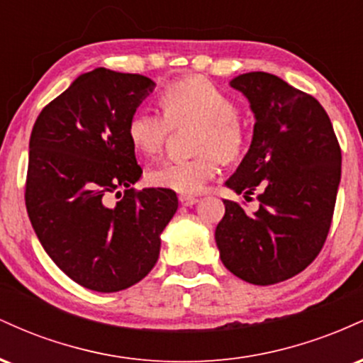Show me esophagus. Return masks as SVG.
Listing matches in <instances>:
<instances>
[{"label": "esophagus", "mask_w": 363, "mask_h": 363, "mask_svg": "<svg viewBox=\"0 0 363 363\" xmlns=\"http://www.w3.org/2000/svg\"><path fill=\"white\" fill-rule=\"evenodd\" d=\"M179 203H181L182 206H193L198 203V198H194V196H187V194H181L179 196Z\"/></svg>", "instance_id": "1"}]
</instances>
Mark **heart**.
I'll return each instance as SVG.
<instances>
[{
    "label": "heart",
    "mask_w": 363,
    "mask_h": 363,
    "mask_svg": "<svg viewBox=\"0 0 363 363\" xmlns=\"http://www.w3.org/2000/svg\"><path fill=\"white\" fill-rule=\"evenodd\" d=\"M160 112L141 106L128 121V138L143 155L162 148L170 129L187 121H199L196 150L199 155L187 160H167L148 169L147 181L153 187L198 194L220 172V157L232 160L244 145V129L237 118L234 101L205 78H184L162 90Z\"/></svg>",
    "instance_id": "obj_1"
}]
</instances>
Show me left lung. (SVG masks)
<instances>
[{
    "label": "left lung",
    "mask_w": 363,
    "mask_h": 363,
    "mask_svg": "<svg viewBox=\"0 0 363 363\" xmlns=\"http://www.w3.org/2000/svg\"><path fill=\"white\" fill-rule=\"evenodd\" d=\"M249 101L252 141L225 186L244 198L257 191L252 213L225 199L215 240L225 268L252 285L295 277L315 259L335 211L341 150L326 111L312 95L274 74L230 80Z\"/></svg>",
    "instance_id": "obj_1"
}]
</instances>
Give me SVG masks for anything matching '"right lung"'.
Returning a JSON list of instances; mask_svg holds the SVG:
<instances>
[{
	"label": "right lung",
	"instance_id": "1",
	"mask_svg": "<svg viewBox=\"0 0 363 363\" xmlns=\"http://www.w3.org/2000/svg\"><path fill=\"white\" fill-rule=\"evenodd\" d=\"M153 89L143 74L95 68L48 104L32 129L28 218L57 268L89 290L112 294L143 280L177 211L174 191L133 189L143 170L128 121ZM112 195L121 199L114 206Z\"/></svg>",
	"mask_w": 363,
	"mask_h": 363
}]
</instances>
